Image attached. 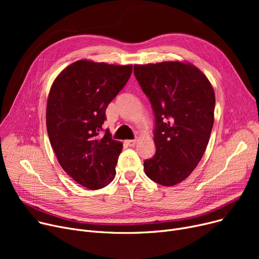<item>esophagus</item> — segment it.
I'll return each mask as SVG.
<instances>
[{
	"instance_id": "1",
	"label": "esophagus",
	"mask_w": 259,
	"mask_h": 259,
	"mask_svg": "<svg viewBox=\"0 0 259 259\" xmlns=\"http://www.w3.org/2000/svg\"><path fill=\"white\" fill-rule=\"evenodd\" d=\"M126 144H127L129 147H134L135 144H137V140H129V141H126Z\"/></svg>"
}]
</instances>
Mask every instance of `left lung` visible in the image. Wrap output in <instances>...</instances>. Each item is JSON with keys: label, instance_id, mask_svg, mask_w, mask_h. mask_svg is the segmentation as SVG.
Instances as JSON below:
<instances>
[{"label": "left lung", "instance_id": "left-lung-1", "mask_svg": "<svg viewBox=\"0 0 259 259\" xmlns=\"http://www.w3.org/2000/svg\"><path fill=\"white\" fill-rule=\"evenodd\" d=\"M134 75L155 116L156 151L144 161L145 173L161 186L180 184L206 151L214 122V89L197 67L180 61L134 65Z\"/></svg>", "mask_w": 259, "mask_h": 259}]
</instances>
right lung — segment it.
Here are the masks:
<instances>
[{
  "label": "right lung",
  "instance_id": "right-lung-1",
  "mask_svg": "<svg viewBox=\"0 0 259 259\" xmlns=\"http://www.w3.org/2000/svg\"><path fill=\"white\" fill-rule=\"evenodd\" d=\"M132 65L79 60L57 76L50 88L46 125L61 167L77 184L98 190L110 184L122 144L100 131L106 109L124 88Z\"/></svg>",
  "mask_w": 259,
  "mask_h": 259
}]
</instances>
